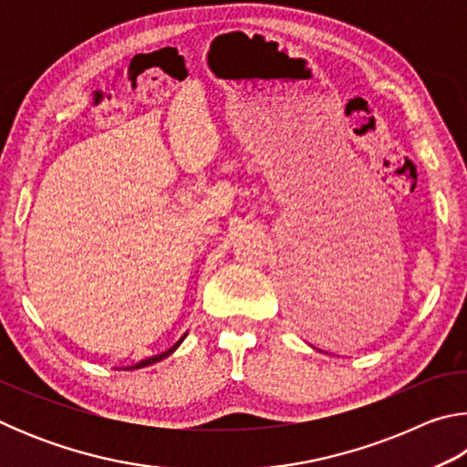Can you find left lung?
Here are the masks:
<instances>
[{"mask_svg": "<svg viewBox=\"0 0 467 467\" xmlns=\"http://www.w3.org/2000/svg\"><path fill=\"white\" fill-rule=\"evenodd\" d=\"M329 309L326 305L321 303V300L313 298L311 295H300L296 300H295V315L296 319H300V326L305 327H319L323 321L329 319L331 315L327 313Z\"/></svg>", "mask_w": 467, "mask_h": 467, "instance_id": "1", "label": "left lung"}]
</instances>
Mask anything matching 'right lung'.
<instances>
[{"label": "right lung", "mask_w": 467, "mask_h": 467, "mask_svg": "<svg viewBox=\"0 0 467 467\" xmlns=\"http://www.w3.org/2000/svg\"><path fill=\"white\" fill-rule=\"evenodd\" d=\"M185 337H187V334H183V337H181V339H179V342H177L175 346H172V348H169V350H167V352H162V354H156V357H150V358H146V360H141V362H138V365H133V367H128V368H130V370H133V368H144V367H150V365H154V362H161L162 358H167V357H171V354L177 350V348L181 346V342H183V339H185Z\"/></svg>", "instance_id": "add662e5"}]
</instances>
